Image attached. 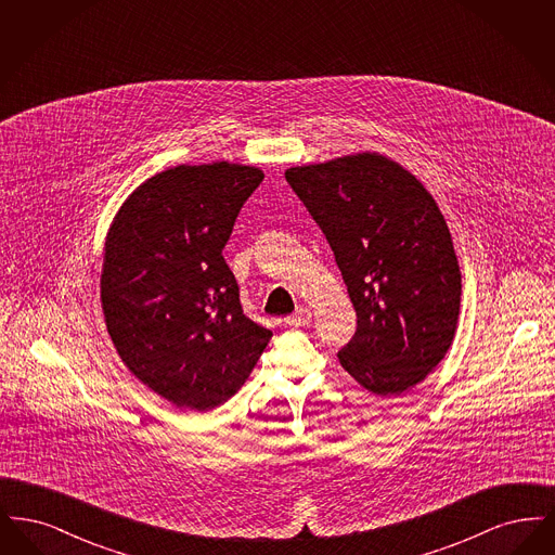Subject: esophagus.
<instances>
[{"label":"esophagus","instance_id":"34e87169","mask_svg":"<svg viewBox=\"0 0 555 555\" xmlns=\"http://www.w3.org/2000/svg\"><path fill=\"white\" fill-rule=\"evenodd\" d=\"M289 326H308L312 322V310L308 308H299L295 314H291L285 320Z\"/></svg>","mask_w":555,"mask_h":555}]
</instances>
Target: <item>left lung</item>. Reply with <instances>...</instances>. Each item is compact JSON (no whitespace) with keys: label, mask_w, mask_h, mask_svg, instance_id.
<instances>
[{"label":"left lung","mask_w":555,"mask_h":555,"mask_svg":"<svg viewBox=\"0 0 555 555\" xmlns=\"http://www.w3.org/2000/svg\"><path fill=\"white\" fill-rule=\"evenodd\" d=\"M285 179L312 214L358 314L339 362L374 396H399L446 358L462 274L448 222L401 164L362 152L304 164Z\"/></svg>","instance_id":"1"}]
</instances>
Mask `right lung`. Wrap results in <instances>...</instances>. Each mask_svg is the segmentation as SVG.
Returning <instances> with one entry per match:
<instances>
[{
    "instance_id": "add662e5",
    "label": "right lung",
    "mask_w": 555,
    "mask_h": 555,
    "mask_svg": "<svg viewBox=\"0 0 555 555\" xmlns=\"http://www.w3.org/2000/svg\"><path fill=\"white\" fill-rule=\"evenodd\" d=\"M256 166H172L137 186L104 245L102 310L120 360L154 393L206 412L237 393L272 333L243 314L222 249Z\"/></svg>"
}]
</instances>
